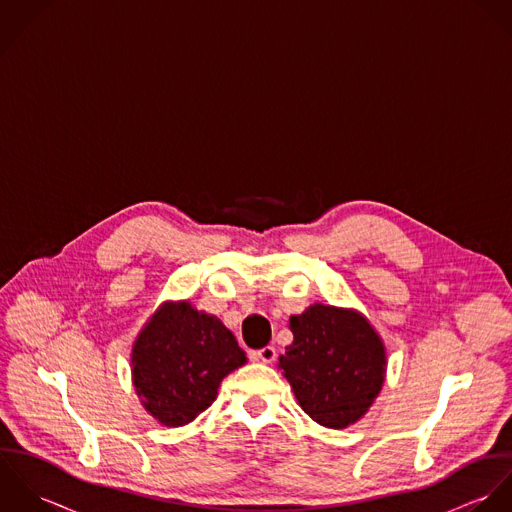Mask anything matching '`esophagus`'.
Masks as SVG:
<instances>
[{"mask_svg":"<svg viewBox=\"0 0 512 512\" xmlns=\"http://www.w3.org/2000/svg\"><path fill=\"white\" fill-rule=\"evenodd\" d=\"M275 356H277V350H275L273 346H265V348H261V350L251 352V358H253L255 362H263V364H271V362L275 360Z\"/></svg>","mask_w":512,"mask_h":512,"instance_id":"obj_1","label":"esophagus"}]
</instances>
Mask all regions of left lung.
Segmentation results:
<instances>
[{
  "label": "left lung",
  "instance_id": "obj_1",
  "mask_svg": "<svg viewBox=\"0 0 512 512\" xmlns=\"http://www.w3.org/2000/svg\"><path fill=\"white\" fill-rule=\"evenodd\" d=\"M293 344L277 368L299 406L328 429H346L382 392L388 352L372 322L356 308L314 303L289 318Z\"/></svg>",
  "mask_w": 512,
  "mask_h": 512
}]
</instances>
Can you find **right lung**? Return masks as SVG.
Here are the masks:
<instances>
[{
    "mask_svg": "<svg viewBox=\"0 0 512 512\" xmlns=\"http://www.w3.org/2000/svg\"><path fill=\"white\" fill-rule=\"evenodd\" d=\"M245 362L233 332L217 316L190 301H166L132 344V386L158 423L182 427L213 404L221 380Z\"/></svg>",
    "mask_w": 512,
    "mask_h": 512,
    "instance_id": "right-lung-1",
    "label": "right lung"
}]
</instances>
